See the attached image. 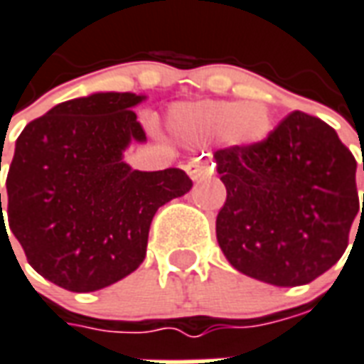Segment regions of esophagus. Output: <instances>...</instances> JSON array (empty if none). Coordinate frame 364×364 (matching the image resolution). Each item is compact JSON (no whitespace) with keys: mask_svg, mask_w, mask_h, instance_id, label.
Listing matches in <instances>:
<instances>
[{"mask_svg":"<svg viewBox=\"0 0 364 364\" xmlns=\"http://www.w3.org/2000/svg\"><path fill=\"white\" fill-rule=\"evenodd\" d=\"M187 173H189L193 181H203V179H206V177L214 173V168L210 164H206V161L193 160L187 164Z\"/></svg>","mask_w":364,"mask_h":364,"instance_id":"obj_1","label":"esophagus"}]
</instances>
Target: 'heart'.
Segmentation results:
<instances>
[{"instance_id":"heart-1","label":"heart","mask_w":364,"mask_h":364,"mask_svg":"<svg viewBox=\"0 0 364 364\" xmlns=\"http://www.w3.org/2000/svg\"><path fill=\"white\" fill-rule=\"evenodd\" d=\"M169 125L187 141L222 136L233 146H255L268 139L272 115L262 102L243 104L235 100H204L171 107Z\"/></svg>"}]
</instances>
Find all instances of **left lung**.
Here are the masks:
<instances>
[{"label": "left lung", "instance_id": "left-lung-1", "mask_svg": "<svg viewBox=\"0 0 364 364\" xmlns=\"http://www.w3.org/2000/svg\"><path fill=\"white\" fill-rule=\"evenodd\" d=\"M214 160L228 191L216 237L235 270L295 287L340 260L360 210L357 161L328 123L291 112L264 142Z\"/></svg>", "mask_w": 364, "mask_h": 364}]
</instances>
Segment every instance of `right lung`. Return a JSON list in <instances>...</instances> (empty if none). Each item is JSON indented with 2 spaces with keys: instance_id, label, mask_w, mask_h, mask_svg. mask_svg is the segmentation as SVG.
<instances>
[{
  "instance_id": "right-lung-1",
  "label": "right lung",
  "mask_w": 364,
  "mask_h": 364,
  "mask_svg": "<svg viewBox=\"0 0 364 364\" xmlns=\"http://www.w3.org/2000/svg\"><path fill=\"white\" fill-rule=\"evenodd\" d=\"M144 98L96 92L61 102L18 134L0 233L7 212L28 264L63 289L98 291L136 270L156 210L193 187L183 169L139 171L123 161L131 142L146 141L133 112Z\"/></svg>"
}]
</instances>
